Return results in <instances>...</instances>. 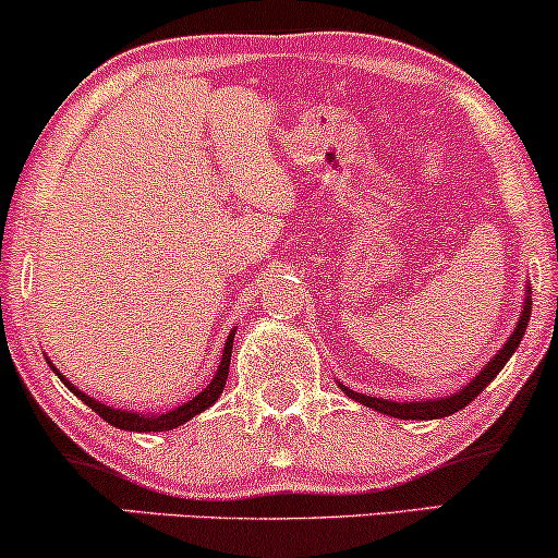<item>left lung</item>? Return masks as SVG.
Instances as JSON below:
<instances>
[{
  "instance_id": "1",
  "label": "left lung",
  "mask_w": 558,
  "mask_h": 558,
  "mask_svg": "<svg viewBox=\"0 0 558 558\" xmlns=\"http://www.w3.org/2000/svg\"><path fill=\"white\" fill-rule=\"evenodd\" d=\"M530 286L525 291V301H522V314L520 319H517L514 330L509 338L505 340V345L496 351V355L492 361H488L486 366L481 368L475 377L468 381L465 387L458 389V392L452 395H445V398H434V400H413V402H398V400H385V398H372V395H364V392H355V389L340 385V389L348 395V398L361 402V405L372 408V411L377 413H385V415H392V418H402V421H432V418H445V415H452L462 411L465 405H471V402L478 398L483 389L488 387V381H492L496 374L505 368V364L509 359H512V353L520 348V340L522 335L527 330V322H530V308H533V299H530Z\"/></svg>"
}]
</instances>
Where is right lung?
<instances>
[{"label": "right lung", "instance_id": "right-lung-1", "mask_svg": "<svg viewBox=\"0 0 558 558\" xmlns=\"http://www.w3.org/2000/svg\"><path fill=\"white\" fill-rule=\"evenodd\" d=\"M233 335H236V330L228 332V338L223 343V355H220V364H218V368H215V377L210 379V385H207L203 392L194 395L192 400L181 402L179 408H173V411H166V413H137V411H126V408L106 405V402L90 398V395H85L83 389H77L70 379L64 377V374H59V368L53 366L49 359H46V361H49L51 372L64 381L66 389H70V392H75L87 408H93V411H96L100 418L106 421V424L122 428V432H140V434H145V432H171V428L184 426L186 421L194 418V415H199L203 411H207L210 405H215V402H218L220 392H223V387H226V379H228V366H231Z\"/></svg>", "mask_w": 558, "mask_h": 558}]
</instances>
